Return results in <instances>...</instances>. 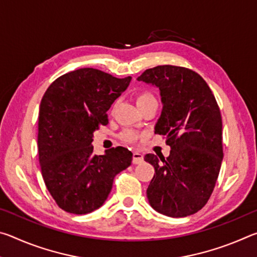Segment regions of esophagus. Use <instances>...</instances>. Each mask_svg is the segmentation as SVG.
I'll return each instance as SVG.
<instances>
[{
  "label": "esophagus",
  "mask_w": 257,
  "mask_h": 257,
  "mask_svg": "<svg viewBox=\"0 0 257 257\" xmlns=\"http://www.w3.org/2000/svg\"><path fill=\"white\" fill-rule=\"evenodd\" d=\"M143 160H144V156H143L142 153H139V152L135 151L133 153V163L134 164H138L143 162Z\"/></svg>",
  "instance_id": "34e87169"
}]
</instances>
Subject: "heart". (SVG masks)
<instances>
[{
	"label": "heart",
	"instance_id": "1",
	"mask_svg": "<svg viewBox=\"0 0 257 257\" xmlns=\"http://www.w3.org/2000/svg\"><path fill=\"white\" fill-rule=\"evenodd\" d=\"M136 101L137 105L139 107L146 105V104L152 103V102H158L156 101V97L154 96L153 93L149 92V90H143V92H139L136 95ZM121 141L125 143H133L137 139V134L133 132V130H123L122 133L119 135Z\"/></svg>",
	"mask_w": 257,
	"mask_h": 257
}]
</instances>
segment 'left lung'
Here are the masks:
<instances>
[{
    "label": "left lung",
    "mask_w": 257,
    "mask_h": 257,
    "mask_svg": "<svg viewBox=\"0 0 257 257\" xmlns=\"http://www.w3.org/2000/svg\"><path fill=\"white\" fill-rule=\"evenodd\" d=\"M137 79L159 87L163 108L155 134L171 147L167 159L144 156L155 170L147 198L164 215L194 214L210 199L222 163L220 107L206 81L188 68L158 66Z\"/></svg>",
    "instance_id": "1"
}]
</instances>
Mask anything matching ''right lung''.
I'll return each mask as SVG.
<instances>
[{"instance_id": "add662e5", "label": "right lung", "mask_w": 257, "mask_h": 257, "mask_svg": "<svg viewBox=\"0 0 257 257\" xmlns=\"http://www.w3.org/2000/svg\"><path fill=\"white\" fill-rule=\"evenodd\" d=\"M130 80L82 68L46 89L38 113V159L46 188L63 211L87 214L102 206L115 175L132 164L128 149L96 155L92 145L93 133L108 123L106 111Z\"/></svg>"}]
</instances>
